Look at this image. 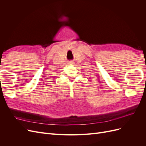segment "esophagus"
I'll use <instances>...</instances> for the list:
<instances>
[{"label":"esophagus","mask_w":146,"mask_h":146,"mask_svg":"<svg viewBox=\"0 0 146 146\" xmlns=\"http://www.w3.org/2000/svg\"><path fill=\"white\" fill-rule=\"evenodd\" d=\"M69 64H74V62H72V61H69Z\"/></svg>","instance_id":"1"}]
</instances>
